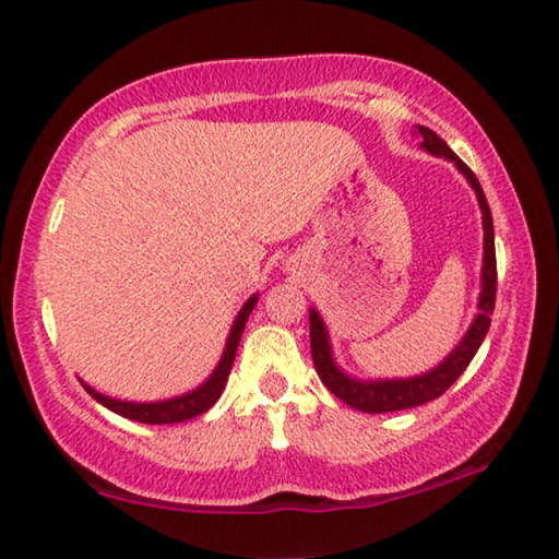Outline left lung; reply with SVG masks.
Masks as SVG:
<instances>
[{"mask_svg": "<svg viewBox=\"0 0 559 559\" xmlns=\"http://www.w3.org/2000/svg\"><path fill=\"white\" fill-rule=\"evenodd\" d=\"M415 134L420 136V146L432 153V156L447 158L459 168V173L466 177L473 192L478 197V204L483 211V271H480V298H478V314L468 326L466 336L459 341V346L451 350L447 358L432 367L430 372L406 377V379H355L341 370L331 353L329 331L322 314L314 307H310V343H312V360L317 367V374L322 379L324 386L331 394L338 396L350 408H358L362 413H389V411H403L415 408L423 403L442 396L444 391L456 382V379L466 370L473 355L478 353L485 334L490 329V314L495 310V295H497V259H495V230H492V213L488 206V199L483 194V187L478 177L463 163L454 151L447 146L444 139H439L432 129L415 127Z\"/></svg>", "mask_w": 559, "mask_h": 559, "instance_id": "1", "label": "left lung"}]
</instances>
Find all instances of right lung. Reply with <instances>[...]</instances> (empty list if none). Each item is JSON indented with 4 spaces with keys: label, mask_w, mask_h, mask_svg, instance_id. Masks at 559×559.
<instances>
[{
    "label": "right lung",
    "mask_w": 559,
    "mask_h": 559,
    "mask_svg": "<svg viewBox=\"0 0 559 559\" xmlns=\"http://www.w3.org/2000/svg\"><path fill=\"white\" fill-rule=\"evenodd\" d=\"M257 300H259L257 295H252V298L242 305V310L237 312L233 329H230V336H228V341H225V350L221 355L216 370L211 372V377L204 384L192 389V391H187V394H182V396L165 399V401H151V403H136V401H120V399L105 396V394H100V391L88 386L86 382H81V384L93 399L100 403V406H105L108 411L122 415V418H129V420L146 423V425H170V423H185L189 418H197V415L206 413L213 403L221 399L225 382H228V374L233 370V360H235L237 346H240L245 324H247L249 314H252Z\"/></svg>",
    "instance_id": "right-lung-1"
}]
</instances>
